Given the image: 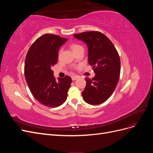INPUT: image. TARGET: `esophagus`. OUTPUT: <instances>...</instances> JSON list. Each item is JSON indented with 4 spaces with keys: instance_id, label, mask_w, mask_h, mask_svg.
<instances>
[{
    "instance_id": "1",
    "label": "esophagus",
    "mask_w": 153,
    "mask_h": 153,
    "mask_svg": "<svg viewBox=\"0 0 153 153\" xmlns=\"http://www.w3.org/2000/svg\"><path fill=\"white\" fill-rule=\"evenodd\" d=\"M78 77L77 76H73L72 77H71V78H72V80H76L77 78H78Z\"/></svg>"
}]
</instances>
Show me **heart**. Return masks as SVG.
Here are the masks:
<instances>
[{
    "instance_id": "1",
    "label": "heart",
    "mask_w": 153,
    "mask_h": 153,
    "mask_svg": "<svg viewBox=\"0 0 153 153\" xmlns=\"http://www.w3.org/2000/svg\"><path fill=\"white\" fill-rule=\"evenodd\" d=\"M69 48L72 50V52L73 53H75L77 51H78L80 49H84L81 45H78L77 43H71L70 45H69Z\"/></svg>"
}]
</instances>
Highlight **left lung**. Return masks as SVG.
Wrapping results in <instances>:
<instances>
[{"label":"left lung","instance_id":"obj_1","mask_svg":"<svg viewBox=\"0 0 153 153\" xmlns=\"http://www.w3.org/2000/svg\"><path fill=\"white\" fill-rule=\"evenodd\" d=\"M73 36L87 44L88 61L96 74L92 78H85L83 98L91 105L102 103L112 94L119 80L121 61L119 53L112 41L100 32H84Z\"/></svg>","mask_w":153,"mask_h":153}]
</instances>
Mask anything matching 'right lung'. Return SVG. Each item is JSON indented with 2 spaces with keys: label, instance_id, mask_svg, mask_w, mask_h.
<instances>
[{
  "label": "right lung",
  "instance_id": "1",
  "mask_svg": "<svg viewBox=\"0 0 153 153\" xmlns=\"http://www.w3.org/2000/svg\"><path fill=\"white\" fill-rule=\"evenodd\" d=\"M66 41L57 35L43 34L32 43L25 57L24 73L31 93L48 107H57L65 102L71 86L70 76L57 82L52 70L58 61L59 47Z\"/></svg>",
  "mask_w": 153,
  "mask_h": 153
}]
</instances>
